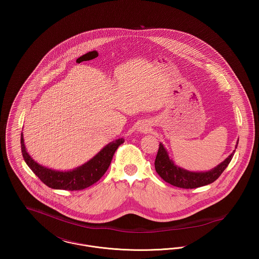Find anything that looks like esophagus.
<instances>
[{"instance_id":"1","label":"esophagus","mask_w":259,"mask_h":259,"mask_svg":"<svg viewBox=\"0 0 259 259\" xmlns=\"http://www.w3.org/2000/svg\"><path fill=\"white\" fill-rule=\"evenodd\" d=\"M141 131H142V132H146V131H148V129H147V128H142Z\"/></svg>"}]
</instances>
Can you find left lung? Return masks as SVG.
<instances>
[{
  "label": "left lung",
  "mask_w": 259,
  "mask_h": 259,
  "mask_svg": "<svg viewBox=\"0 0 259 259\" xmlns=\"http://www.w3.org/2000/svg\"><path fill=\"white\" fill-rule=\"evenodd\" d=\"M238 143L239 140L237 142L236 148ZM234 153L235 150H233V152L225 160L222 161L221 164H219L217 167L208 172H190L177 166L172 159H170L166 148L160 144L154 166L157 174L166 183L181 188H196L209 185L213 183L217 179H219V177L230 163Z\"/></svg>",
  "instance_id": "left-lung-1"
}]
</instances>
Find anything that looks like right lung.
<instances>
[{"mask_svg":"<svg viewBox=\"0 0 259 259\" xmlns=\"http://www.w3.org/2000/svg\"><path fill=\"white\" fill-rule=\"evenodd\" d=\"M20 142L26 164L45 185L53 189L73 191L84 189L98 182L107 172L115 150L123 144L124 139H117L108 144L92 159L71 171H56L39 165L27 152L23 134H21Z\"/></svg>","mask_w":259,"mask_h":259,"instance_id":"1","label":"right lung"}]
</instances>
